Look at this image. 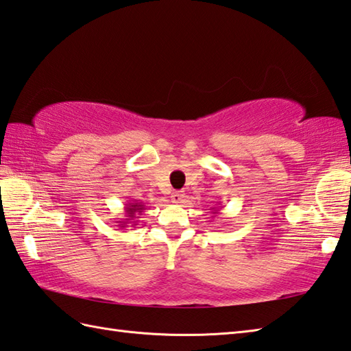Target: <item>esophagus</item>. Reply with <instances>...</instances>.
<instances>
[{
    "instance_id": "1",
    "label": "esophagus",
    "mask_w": 351,
    "mask_h": 351,
    "mask_svg": "<svg viewBox=\"0 0 351 351\" xmlns=\"http://www.w3.org/2000/svg\"><path fill=\"white\" fill-rule=\"evenodd\" d=\"M170 197H171V202H173V204H182L185 195L182 191H173V193H171Z\"/></svg>"
}]
</instances>
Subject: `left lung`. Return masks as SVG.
<instances>
[{"instance_id": "obj_1", "label": "left lung", "mask_w": 351, "mask_h": 351, "mask_svg": "<svg viewBox=\"0 0 351 351\" xmlns=\"http://www.w3.org/2000/svg\"><path fill=\"white\" fill-rule=\"evenodd\" d=\"M213 210H214V214H215V213H217V211H219V208H213Z\"/></svg>"}]
</instances>
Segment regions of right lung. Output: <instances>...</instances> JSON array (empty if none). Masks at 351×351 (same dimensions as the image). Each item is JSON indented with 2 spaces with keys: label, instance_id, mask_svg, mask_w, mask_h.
Masks as SVG:
<instances>
[{
  "label": "right lung",
  "instance_id": "1",
  "mask_svg": "<svg viewBox=\"0 0 351 351\" xmlns=\"http://www.w3.org/2000/svg\"><path fill=\"white\" fill-rule=\"evenodd\" d=\"M146 210V205L143 202H137V200H130V202L125 204V217L117 219L116 226L121 229L128 228V226H136L137 225V215H141Z\"/></svg>",
  "mask_w": 351,
  "mask_h": 351
}]
</instances>
